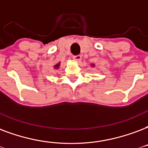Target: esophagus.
Segmentation results:
<instances>
[{"label": "esophagus", "instance_id": "obj_1", "mask_svg": "<svg viewBox=\"0 0 148 148\" xmlns=\"http://www.w3.org/2000/svg\"><path fill=\"white\" fill-rule=\"evenodd\" d=\"M73 60H74V61L77 62V63H80V62L82 61V56H80V55H77V56H73Z\"/></svg>", "mask_w": 148, "mask_h": 148}]
</instances>
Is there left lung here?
<instances>
[{"mask_svg":"<svg viewBox=\"0 0 148 148\" xmlns=\"http://www.w3.org/2000/svg\"><path fill=\"white\" fill-rule=\"evenodd\" d=\"M91 66H92V67H94L95 64H91Z\"/></svg>","mask_w":148,"mask_h":148,"instance_id":"1","label":"left lung"}]
</instances>
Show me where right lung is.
<instances>
[{
	"label": "right lung",
	"mask_w": 148,
	"mask_h": 148,
	"mask_svg": "<svg viewBox=\"0 0 148 148\" xmlns=\"http://www.w3.org/2000/svg\"><path fill=\"white\" fill-rule=\"evenodd\" d=\"M60 66V62H59V63H57L56 64H55V65L53 66V68H54V69H56V70L59 69Z\"/></svg>",
	"instance_id": "obj_1"
}]
</instances>
